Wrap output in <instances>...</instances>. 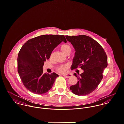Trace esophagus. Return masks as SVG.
<instances>
[{
	"label": "esophagus",
	"mask_w": 124,
	"mask_h": 124,
	"mask_svg": "<svg viewBox=\"0 0 124 124\" xmlns=\"http://www.w3.org/2000/svg\"><path fill=\"white\" fill-rule=\"evenodd\" d=\"M63 76H64L65 77L67 78H69L71 76V74H63Z\"/></svg>",
	"instance_id": "obj_1"
}]
</instances>
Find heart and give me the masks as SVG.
<instances>
[{"label": "heart", "mask_w": 124, "mask_h": 124, "mask_svg": "<svg viewBox=\"0 0 124 124\" xmlns=\"http://www.w3.org/2000/svg\"><path fill=\"white\" fill-rule=\"evenodd\" d=\"M71 50V46L68 44H63L62 45V46L61 47V50L65 54L70 53ZM69 66V64L68 63H65V64L60 65L58 68L57 70L61 72H65L67 71Z\"/></svg>", "instance_id": "obj_1"}]
</instances>
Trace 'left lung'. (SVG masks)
<instances>
[{"instance_id": "left-lung-1", "label": "left lung", "mask_w": 124, "mask_h": 124, "mask_svg": "<svg viewBox=\"0 0 124 124\" xmlns=\"http://www.w3.org/2000/svg\"><path fill=\"white\" fill-rule=\"evenodd\" d=\"M65 37L75 50L71 69L79 67L84 70L80 75L73 74L78 81L70 88L76 95H87L95 90L103 79V72L107 66L106 53L98 42L87 36Z\"/></svg>"}]
</instances>
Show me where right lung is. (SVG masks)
Segmentation results:
<instances>
[{"instance_id":"add662e5","label":"right lung","mask_w":124,"mask_h":124,"mask_svg":"<svg viewBox=\"0 0 124 124\" xmlns=\"http://www.w3.org/2000/svg\"><path fill=\"white\" fill-rule=\"evenodd\" d=\"M62 41L66 43L64 35H43L28 40L22 46L18 56V71L24 86L34 93L41 94L52 88L59 75L43 72L46 60Z\"/></svg>"}]
</instances>
